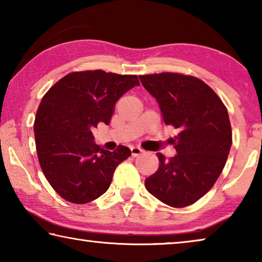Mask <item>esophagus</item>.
<instances>
[{
	"instance_id": "obj_1",
	"label": "esophagus",
	"mask_w": 262,
	"mask_h": 262,
	"mask_svg": "<svg viewBox=\"0 0 262 262\" xmlns=\"http://www.w3.org/2000/svg\"><path fill=\"white\" fill-rule=\"evenodd\" d=\"M130 151H132V156L136 157V156H140V155L143 152V150L139 147H130Z\"/></svg>"
}]
</instances>
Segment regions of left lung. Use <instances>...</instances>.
<instances>
[{
	"label": "left lung",
	"instance_id": "obj_1",
	"mask_svg": "<svg viewBox=\"0 0 262 262\" xmlns=\"http://www.w3.org/2000/svg\"><path fill=\"white\" fill-rule=\"evenodd\" d=\"M157 100L165 125L179 129L174 157L157 154L159 167L145 179V188L176 208L187 207L208 193L227 163L232 144L228 110L201 79L174 73L140 76Z\"/></svg>",
	"mask_w": 262,
	"mask_h": 262
}]
</instances>
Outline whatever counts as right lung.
I'll return each mask as SVG.
<instances>
[{
  "label": "right lung",
  "mask_w": 262,
  "mask_h": 262,
  "mask_svg": "<svg viewBox=\"0 0 262 262\" xmlns=\"http://www.w3.org/2000/svg\"><path fill=\"white\" fill-rule=\"evenodd\" d=\"M135 85L136 75L103 70L68 74L43 96L34 121L39 164L55 192L83 205L108 189L115 168L130 156L119 145L108 151L95 143L92 128L108 125L119 98Z\"/></svg>",
  "instance_id": "1"
}]
</instances>
